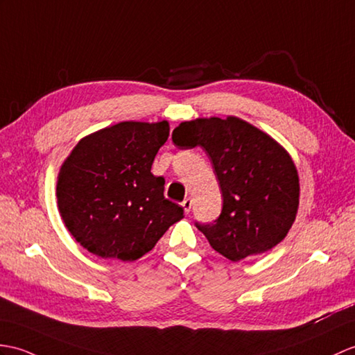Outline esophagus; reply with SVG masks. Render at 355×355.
I'll list each match as a JSON object with an SVG mask.
<instances>
[{"mask_svg": "<svg viewBox=\"0 0 355 355\" xmlns=\"http://www.w3.org/2000/svg\"><path fill=\"white\" fill-rule=\"evenodd\" d=\"M181 205H183L184 211L189 213V211H191V209H192V200H191V198H186V200L181 202Z\"/></svg>", "mask_w": 355, "mask_h": 355, "instance_id": "obj_1", "label": "esophagus"}]
</instances>
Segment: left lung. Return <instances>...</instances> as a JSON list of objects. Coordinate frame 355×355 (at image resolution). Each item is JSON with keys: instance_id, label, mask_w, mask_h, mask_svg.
I'll use <instances>...</instances> for the list:
<instances>
[{"instance_id": "8db88e82", "label": "left lung", "mask_w": 355, "mask_h": 355, "mask_svg": "<svg viewBox=\"0 0 355 355\" xmlns=\"http://www.w3.org/2000/svg\"><path fill=\"white\" fill-rule=\"evenodd\" d=\"M180 148L200 145L211 159L224 205L213 224H196L211 248L239 261L274 248L300 205L298 169L274 137L237 116L184 121L172 131Z\"/></svg>"}]
</instances>
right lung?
<instances>
[{
    "mask_svg": "<svg viewBox=\"0 0 355 355\" xmlns=\"http://www.w3.org/2000/svg\"><path fill=\"white\" fill-rule=\"evenodd\" d=\"M169 122L123 121L85 136L62 163L57 205L73 239L101 259L133 261L154 248L183 207L151 166Z\"/></svg>",
    "mask_w": 355,
    "mask_h": 355,
    "instance_id": "right-lung-1",
    "label": "right lung"
}]
</instances>
